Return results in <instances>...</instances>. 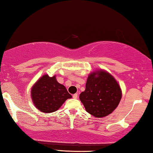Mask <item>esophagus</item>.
Returning <instances> with one entry per match:
<instances>
[{
  "mask_svg": "<svg viewBox=\"0 0 153 153\" xmlns=\"http://www.w3.org/2000/svg\"><path fill=\"white\" fill-rule=\"evenodd\" d=\"M77 97H78V94H74V95H73V98L74 99H77Z\"/></svg>",
  "mask_w": 153,
  "mask_h": 153,
  "instance_id": "34e87169",
  "label": "esophagus"
}]
</instances>
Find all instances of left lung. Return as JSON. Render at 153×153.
Masks as SVG:
<instances>
[{
	"instance_id": "left-lung-1",
	"label": "left lung",
	"mask_w": 153,
	"mask_h": 153,
	"mask_svg": "<svg viewBox=\"0 0 153 153\" xmlns=\"http://www.w3.org/2000/svg\"><path fill=\"white\" fill-rule=\"evenodd\" d=\"M122 97L119 84L109 72L102 69L92 71L79 99L86 111L96 118L108 116L117 108Z\"/></svg>"
}]
</instances>
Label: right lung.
Segmentation results:
<instances>
[{"label": "right lung", "mask_w": 153, "mask_h": 153, "mask_svg": "<svg viewBox=\"0 0 153 153\" xmlns=\"http://www.w3.org/2000/svg\"><path fill=\"white\" fill-rule=\"evenodd\" d=\"M31 97L39 111L49 114L59 109L63 102L72 96L64 85L58 83L56 75L50 77L44 74L32 86Z\"/></svg>", "instance_id": "add662e5"}]
</instances>
